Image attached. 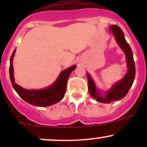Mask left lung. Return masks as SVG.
Returning a JSON list of instances; mask_svg holds the SVG:
<instances>
[{"mask_svg":"<svg viewBox=\"0 0 147 147\" xmlns=\"http://www.w3.org/2000/svg\"><path fill=\"white\" fill-rule=\"evenodd\" d=\"M110 30L111 33L113 34L117 44L125 54L128 71L124 77L120 81L116 82L107 92L104 91L103 92V95H101L102 91L98 90L93 79L89 75L88 72H87L88 91L90 96L93 99H95L97 102L105 103V104H109L111 102L124 98L132 86L136 76V66L133 60V52L129 43L126 41L124 32L119 27L115 25H111Z\"/></svg>","mask_w":147,"mask_h":147,"instance_id":"1","label":"left lung"}]
</instances>
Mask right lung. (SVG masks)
<instances>
[{
  "label": "right lung",
  "mask_w": 147,
  "mask_h": 147,
  "mask_svg": "<svg viewBox=\"0 0 147 147\" xmlns=\"http://www.w3.org/2000/svg\"><path fill=\"white\" fill-rule=\"evenodd\" d=\"M16 49L13 52L9 62V77L11 85L17 94L23 100L33 106H48L60 102L63 98L66 90L67 81L70 73L76 68L77 65H72L70 68L65 69L60 73L58 78L50 86L40 90H27L23 88L14 82L13 58Z\"/></svg>",
  "instance_id": "obj_1"
}]
</instances>
